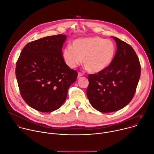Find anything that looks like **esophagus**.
I'll use <instances>...</instances> for the list:
<instances>
[{"mask_svg": "<svg viewBox=\"0 0 154 154\" xmlns=\"http://www.w3.org/2000/svg\"><path fill=\"white\" fill-rule=\"evenodd\" d=\"M83 74H82L81 72H78V78H79V77L83 76Z\"/></svg>", "mask_w": 154, "mask_h": 154, "instance_id": "1", "label": "esophagus"}]
</instances>
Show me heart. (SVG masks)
<instances>
[{"label": "heart", "instance_id": "b5f03b06", "mask_svg": "<svg viewBox=\"0 0 154 154\" xmlns=\"http://www.w3.org/2000/svg\"><path fill=\"white\" fill-rule=\"evenodd\" d=\"M116 46L113 41L100 37L81 38L75 40L63 50L66 64L71 68L83 64L90 73H98L113 62L116 54Z\"/></svg>", "mask_w": 154, "mask_h": 154}]
</instances>
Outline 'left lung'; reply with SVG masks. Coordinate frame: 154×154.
<instances>
[{"mask_svg":"<svg viewBox=\"0 0 154 154\" xmlns=\"http://www.w3.org/2000/svg\"><path fill=\"white\" fill-rule=\"evenodd\" d=\"M112 38L117 46L113 62L104 71L88 76L89 101L95 109L104 113L117 111L129 104L141 75V64L132 47Z\"/></svg>","mask_w":154,"mask_h":154,"instance_id":"obj_1","label":"left lung"}]
</instances>
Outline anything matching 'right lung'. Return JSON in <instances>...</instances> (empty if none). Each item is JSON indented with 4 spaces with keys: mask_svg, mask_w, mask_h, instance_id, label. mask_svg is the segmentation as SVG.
Segmentation results:
<instances>
[{
    "mask_svg": "<svg viewBox=\"0 0 154 154\" xmlns=\"http://www.w3.org/2000/svg\"><path fill=\"white\" fill-rule=\"evenodd\" d=\"M66 35L58 34L32 41L22 50L16 64L20 94L32 108L50 112L64 103L77 72L66 64L62 48Z\"/></svg>",
    "mask_w": 154,
    "mask_h": 154,
    "instance_id": "1",
    "label": "right lung"
}]
</instances>
